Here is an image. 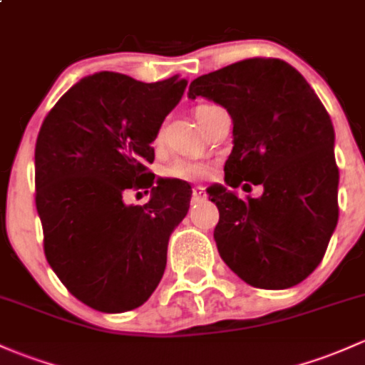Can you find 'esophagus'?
<instances>
[{
    "label": "esophagus",
    "mask_w": 365,
    "mask_h": 365,
    "mask_svg": "<svg viewBox=\"0 0 365 365\" xmlns=\"http://www.w3.org/2000/svg\"><path fill=\"white\" fill-rule=\"evenodd\" d=\"M203 200H207L205 187L195 186V187H193V202H203Z\"/></svg>",
    "instance_id": "esophagus-1"
}]
</instances>
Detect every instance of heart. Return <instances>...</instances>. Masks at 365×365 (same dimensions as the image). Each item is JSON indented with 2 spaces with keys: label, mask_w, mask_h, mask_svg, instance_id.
<instances>
[{
  "label": "heart",
  "mask_w": 365,
  "mask_h": 365,
  "mask_svg": "<svg viewBox=\"0 0 365 365\" xmlns=\"http://www.w3.org/2000/svg\"><path fill=\"white\" fill-rule=\"evenodd\" d=\"M207 106H200L197 113L202 111ZM167 175L174 179H181V181H200L207 175V167L200 162L193 160H175L170 167L167 168Z\"/></svg>",
  "instance_id": "heart-1"
}]
</instances>
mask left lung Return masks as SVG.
Masks as SVG:
<instances>
[{
	"label": "left lung",
	"instance_id": "1",
	"mask_svg": "<svg viewBox=\"0 0 365 365\" xmlns=\"http://www.w3.org/2000/svg\"><path fill=\"white\" fill-rule=\"evenodd\" d=\"M198 96L233 120L225 182L262 186L261 197L247 202L226 186L209 193L219 209V256L252 287H294L320 264L338 225L331 116L301 73L280 58H247L203 74L187 92L190 99Z\"/></svg>",
	"mask_w": 365,
	"mask_h": 365
}]
</instances>
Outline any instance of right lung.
I'll list each match as a JSON object with an SVG mask.
<instances>
[{
    "mask_svg": "<svg viewBox=\"0 0 365 365\" xmlns=\"http://www.w3.org/2000/svg\"><path fill=\"white\" fill-rule=\"evenodd\" d=\"M187 80L143 83L101 71L73 85L46 115L34 150L45 256L87 307L121 313L146 303L167 264L168 238L190 209L191 187L156 182L151 143ZM150 187L146 206L124 193Z\"/></svg>",
    "mask_w": 365,
    "mask_h": 365,
    "instance_id": "1",
    "label": "right lung"
}]
</instances>
